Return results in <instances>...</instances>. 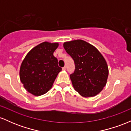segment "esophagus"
Instances as JSON below:
<instances>
[{
	"label": "esophagus",
	"instance_id": "obj_1",
	"mask_svg": "<svg viewBox=\"0 0 131 131\" xmlns=\"http://www.w3.org/2000/svg\"><path fill=\"white\" fill-rule=\"evenodd\" d=\"M66 69H67V67H64L62 68L63 70H66Z\"/></svg>",
	"mask_w": 131,
	"mask_h": 131
}]
</instances>
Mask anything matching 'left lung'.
Wrapping results in <instances>:
<instances>
[{
	"label": "left lung",
	"mask_w": 131,
	"mask_h": 131,
	"mask_svg": "<svg viewBox=\"0 0 131 131\" xmlns=\"http://www.w3.org/2000/svg\"><path fill=\"white\" fill-rule=\"evenodd\" d=\"M63 47L74 61V71L70 75L74 89L85 97L99 94L106 85L108 76L107 63L102 54L82 40L67 42Z\"/></svg>",
	"instance_id": "8db88e82"
}]
</instances>
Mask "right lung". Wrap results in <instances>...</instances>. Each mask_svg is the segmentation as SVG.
I'll return each mask as SVG.
<instances>
[{
  "label": "right lung",
  "mask_w": 131,
  "mask_h": 131,
  "mask_svg": "<svg viewBox=\"0 0 131 131\" xmlns=\"http://www.w3.org/2000/svg\"><path fill=\"white\" fill-rule=\"evenodd\" d=\"M58 43L44 42L36 46L25 57L19 70L21 82L27 91L36 96L47 92L61 68L53 56Z\"/></svg>",
  "instance_id": "right-lung-1"
}]
</instances>
